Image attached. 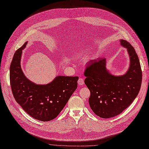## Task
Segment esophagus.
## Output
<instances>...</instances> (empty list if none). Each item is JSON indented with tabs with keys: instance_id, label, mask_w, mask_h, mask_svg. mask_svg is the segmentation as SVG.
I'll return each mask as SVG.
<instances>
[{
	"instance_id": "esophagus-1",
	"label": "esophagus",
	"mask_w": 149,
	"mask_h": 149,
	"mask_svg": "<svg viewBox=\"0 0 149 149\" xmlns=\"http://www.w3.org/2000/svg\"><path fill=\"white\" fill-rule=\"evenodd\" d=\"M84 83V80L83 79H79V80H78V84H79V85H83Z\"/></svg>"
}]
</instances>
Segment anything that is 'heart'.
<instances>
[{
	"instance_id": "heart-1",
	"label": "heart",
	"mask_w": 149,
	"mask_h": 149,
	"mask_svg": "<svg viewBox=\"0 0 149 149\" xmlns=\"http://www.w3.org/2000/svg\"><path fill=\"white\" fill-rule=\"evenodd\" d=\"M82 56H83V54H82L81 52H79V53L77 54L76 57H77V58H80ZM93 58V56H91V57H89V58H88V60H92Z\"/></svg>"
}]
</instances>
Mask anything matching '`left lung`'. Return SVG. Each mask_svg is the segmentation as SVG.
Instances as JSON below:
<instances>
[{
	"mask_svg": "<svg viewBox=\"0 0 149 149\" xmlns=\"http://www.w3.org/2000/svg\"><path fill=\"white\" fill-rule=\"evenodd\" d=\"M120 45L126 48L129 66L121 75L112 74L106 68V59H100L84 72V83L91 92L89 106L97 116L109 118L120 114L137 97L142 82V71L138 57L133 46L121 39Z\"/></svg>",
	"mask_w": 149,
	"mask_h": 149,
	"instance_id": "8db88e82",
	"label": "left lung"
}]
</instances>
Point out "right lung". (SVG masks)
I'll return each mask as SVG.
<instances>
[{
	"instance_id": "obj_1",
	"label": "right lung",
	"mask_w": 149,
	"mask_h": 149,
	"mask_svg": "<svg viewBox=\"0 0 149 149\" xmlns=\"http://www.w3.org/2000/svg\"><path fill=\"white\" fill-rule=\"evenodd\" d=\"M28 42L15 52L10 66V84L17 103L34 119L49 121L56 118L77 88L78 77L58 75L46 84L29 80L21 67L22 51Z\"/></svg>"
}]
</instances>
